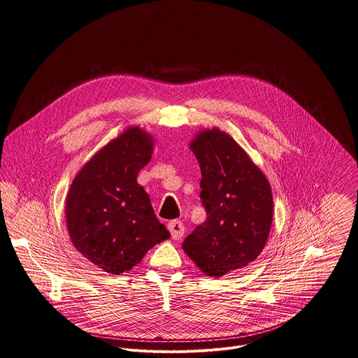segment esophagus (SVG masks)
<instances>
[{
    "mask_svg": "<svg viewBox=\"0 0 358 358\" xmlns=\"http://www.w3.org/2000/svg\"><path fill=\"white\" fill-rule=\"evenodd\" d=\"M169 231L171 232V238L176 239V241L181 239L182 235H184V232H185L184 225H182L181 221H171V222L169 224Z\"/></svg>",
    "mask_w": 358,
    "mask_h": 358,
    "instance_id": "esophagus-1",
    "label": "esophagus"
}]
</instances>
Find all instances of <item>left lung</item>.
I'll list each match as a JSON object with an SVG mask.
<instances>
[{"label": "left lung", "instance_id": "obj_1", "mask_svg": "<svg viewBox=\"0 0 358 358\" xmlns=\"http://www.w3.org/2000/svg\"><path fill=\"white\" fill-rule=\"evenodd\" d=\"M189 148L201 169L207 220L184 239L182 249L201 272L220 278L248 266L264 250L272 189L246 151L218 127L198 131Z\"/></svg>", "mask_w": 358, "mask_h": 358}]
</instances>
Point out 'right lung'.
<instances>
[{
    "instance_id": "obj_1",
    "label": "right lung",
    "mask_w": 358,
    "mask_h": 358,
    "mask_svg": "<svg viewBox=\"0 0 358 358\" xmlns=\"http://www.w3.org/2000/svg\"><path fill=\"white\" fill-rule=\"evenodd\" d=\"M155 138L129 126L101 147L73 178L65 217L78 252L112 275L129 272L155 245L170 238L137 174L151 160Z\"/></svg>"
}]
</instances>
